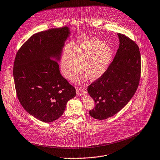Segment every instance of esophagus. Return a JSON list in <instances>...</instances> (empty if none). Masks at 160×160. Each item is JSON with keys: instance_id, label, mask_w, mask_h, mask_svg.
<instances>
[{"instance_id": "obj_1", "label": "esophagus", "mask_w": 160, "mask_h": 160, "mask_svg": "<svg viewBox=\"0 0 160 160\" xmlns=\"http://www.w3.org/2000/svg\"><path fill=\"white\" fill-rule=\"evenodd\" d=\"M87 92L86 89L82 87H78L76 88V93L78 95H82L83 94H85Z\"/></svg>"}]
</instances>
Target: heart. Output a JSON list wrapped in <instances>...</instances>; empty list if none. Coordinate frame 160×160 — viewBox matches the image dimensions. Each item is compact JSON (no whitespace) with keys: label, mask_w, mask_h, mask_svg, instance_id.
I'll return each mask as SVG.
<instances>
[{"label":"heart","mask_w":160,"mask_h":160,"mask_svg":"<svg viewBox=\"0 0 160 160\" xmlns=\"http://www.w3.org/2000/svg\"><path fill=\"white\" fill-rule=\"evenodd\" d=\"M112 56V50L104 42L88 40L74 45L63 54L61 68L64 76L75 79L82 71L92 80L99 78L107 70Z\"/></svg>","instance_id":"b5f03b06"}]
</instances>
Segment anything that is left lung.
I'll return each instance as SVG.
<instances>
[{
    "instance_id": "left-lung-1",
    "label": "left lung",
    "mask_w": 160,
    "mask_h": 160,
    "mask_svg": "<svg viewBox=\"0 0 160 160\" xmlns=\"http://www.w3.org/2000/svg\"><path fill=\"white\" fill-rule=\"evenodd\" d=\"M119 46L106 72L88 87L95 102L92 118L106 119L123 108L136 92L141 77V54L137 44L119 33Z\"/></svg>"
}]
</instances>
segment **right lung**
Listing matches in <instances>:
<instances>
[{
  "instance_id": "right-lung-1",
  "label": "right lung",
  "mask_w": 160,
  "mask_h": 160,
  "mask_svg": "<svg viewBox=\"0 0 160 160\" xmlns=\"http://www.w3.org/2000/svg\"><path fill=\"white\" fill-rule=\"evenodd\" d=\"M68 27L52 28L32 35L18 50L13 75L18 99L31 115L52 122L64 112L76 89L62 77L59 59Z\"/></svg>"
}]
</instances>
